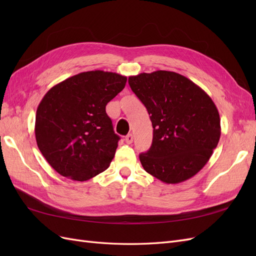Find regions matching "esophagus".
<instances>
[{"instance_id": "obj_1", "label": "esophagus", "mask_w": 256, "mask_h": 256, "mask_svg": "<svg viewBox=\"0 0 256 256\" xmlns=\"http://www.w3.org/2000/svg\"><path fill=\"white\" fill-rule=\"evenodd\" d=\"M125 141H126V143H127V144H131V143L134 142V136L131 134H127V136H126V138H125Z\"/></svg>"}]
</instances>
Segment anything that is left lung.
<instances>
[{
  "mask_svg": "<svg viewBox=\"0 0 256 256\" xmlns=\"http://www.w3.org/2000/svg\"><path fill=\"white\" fill-rule=\"evenodd\" d=\"M154 128L150 148L140 154L147 173L166 184L189 180L204 168L221 136L220 115L198 85L174 72L130 76Z\"/></svg>",
  "mask_w": 256,
  "mask_h": 256,
  "instance_id": "8db88e82",
  "label": "left lung"
}]
</instances>
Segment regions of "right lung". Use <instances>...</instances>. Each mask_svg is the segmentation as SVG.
<instances>
[{
	"mask_svg": "<svg viewBox=\"0 0 256 256\" xmlns=\"http://www.w3.org/2000/svg\"><path fill=\"white\" fill-rule=\"evenodd\" d=\"M127 76L85 72L51 88L37 108L35 138L48 164L62 176L85 182L109 168L120 136L106 113Z\"/></svg>",
	"mask_w": 256,
	"mask_h": 256,
	"instance_id": "add662e5",
	"label": "right lung"
}]
</instances>
